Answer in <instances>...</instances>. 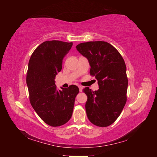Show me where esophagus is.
<instances>
[{
    "label": "esophagus",
    "instance_id": "1",
    "mask_svg": "<svg viewBox=\"0 0 157 157\" xmlns=\"http://www.w3.org/2000/svg\"><path fill=\"white\" fill-rule=\"evenodd\" d=\"M78 88H79V91H80V92H82V90H83V87H82V86H78Z\"/></svg>",
    "mask_w": 157,
    "mask_h": 157
}]
</instances>
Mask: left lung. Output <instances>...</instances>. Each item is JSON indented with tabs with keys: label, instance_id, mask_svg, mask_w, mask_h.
<instances>
[{
	"label": "left lung",
	"instance_id": "8db88e82",
	"mask_svg": "<svg viewBox=\"0 0 157 157\" xmlns=\"http://www.w3.org/2000/svg\"><path fill=\"white\" fill-rule=\"evenodd\" d=\"M76 48L86 58L90 75L95 76L99 89L83 91L88 97L85 105L89 121L94 125L106 127L120 116L126 102L128 78L124 59L111 44L104 41L80 43Z\"/></svg>",
	"mask_w": 157,
	"mask_h": 157
}]
</instances>
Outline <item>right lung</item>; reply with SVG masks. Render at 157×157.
I'll return each mask as SVG.
<instances>
[{
  "label": "right lung",
  "mask_w": 157,
  "mask_h": 157,
  "mask_svg": "<svg viewBox=\"0 0 157 157\" xmlns=\"http://www.w3.org/2000/svg\"><path fill=\"white\" fill-rule=\"evenodd\" d=\"M72 46L73 42L45 41L33 52L28 65L26 80L31 104L41 119L51 126L63 125L70 120L79 92L76 85L61 88L62 90L55 85L56 76Z\"/></svg>",
  "instance_id": "1"
}]
</instances>
